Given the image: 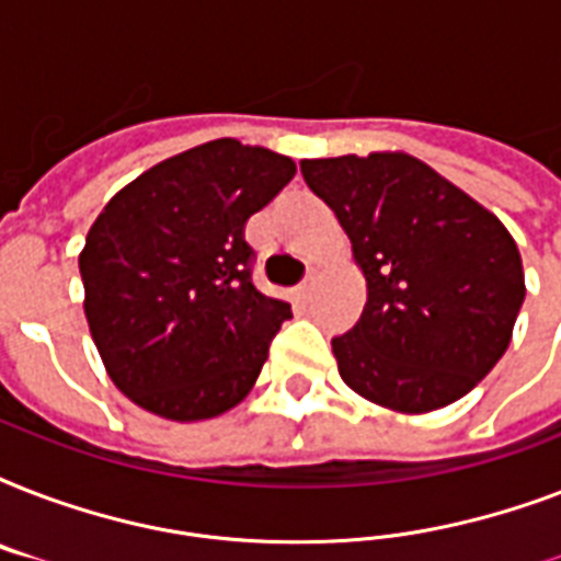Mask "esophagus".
Returning a JSON list of instances; mask_svg holds the SVG:
<instances>
[{
    "instance_id": "1",
    "label": "esophagus",
    "mask_w": 561,
    "mask_h": 561,
    "mask_svg": "<svg viewBox=\"0 0 561 561\" xmlns=\"http://www.w3.org/2000/svg\"><path fill=\"white\" fill-rule=\"evenodd\" d=\"M311 288H314V271L308 273L306 282H302V285H299V294H302V297H308V294H311Z\"/></svg>"
}]
</instances>
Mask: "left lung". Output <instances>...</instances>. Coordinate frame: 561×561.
Masks as SVG:
<instances>
[{
	"instance_id": "left-lung-1",
	"label": "left lung",
	"mask_w": 561,
	"mask_h": 561,
	"mask_svg": "<svg viewBox=\"0 0 561 561\" xmlns=\"http://www.w3.org/2000/svg\"><path fill=\"white\" fill-rule=\"evenodd\" d=\"M367 279L332 341L346 387L392 413L448 408L492 373L524 302L515 238L471 194L404 151L299 162Z\"/></svg>"
}]
</instances>
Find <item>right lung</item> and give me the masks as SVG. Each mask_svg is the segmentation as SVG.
Wrapping results in <instances>:
<instances>
[{"label": "right lung", "mask_w": 561, "mask_h": 561, "mask_svg": "<svg viewBox=\"0 0 561 561\" xmlns=\"http://www.w3.org/2000/svg\"><path fill=\"white\" fill-rule=\"evenodd\" d=\"M297 162L215 139L118 188L87 232L83 314L110 381L142 410L201 422L247 399L290 317L250 282V215Z\"/></svg>", "instance_id": "obj_1"}]
</instances>
